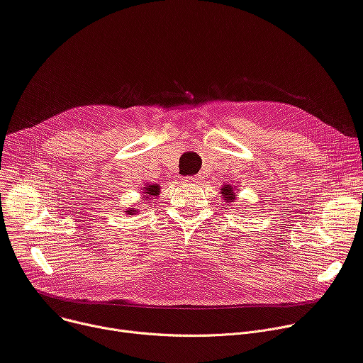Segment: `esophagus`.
<instances>
[{"label":"esophagus","mask_w":363,"mask_h":363,"mask_svg":"<svg viewBox=\"0 0 363 363\" xmlns=\"http://www.w3.org/2000/svg\"><path fill=\"white\" fill-rule=\"evenodd\" d=\"M185 181H186V182H191V184H196V182H200V181H201V178L196 175V177H189V178H186Z\"/></svg>","instance_id":"esophagus-1"}]
</instances>
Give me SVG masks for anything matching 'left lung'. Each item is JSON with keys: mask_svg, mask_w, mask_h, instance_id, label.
<instances>
[{"mask_svg": "<svg viewBox=\"0 0 363 363\" xmlns=\"http://www.w3.org/2000/svg\"><path fill=\"white\" fill-rule=\"evenodd\" d=\"M222 197L228 201V203H230V201H233L235 200V192H233V186H230V185H225L223 188H222Z\"/></svg>", "mask_w": 363, "mask_h": 363, "instance_id": "obj_1", "label": "left lung"}]
</instances>
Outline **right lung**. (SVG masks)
Instances as JSON below:
<instances>
[{
    "label": "right lung",
    "instance_id": "obj_1",
    "mask_svg": "<svg viewBox=\"0 0 363 363\" xmlns=\"http://www.w3.org/2000/svg\"><path fill=\"white\" fill-rule=\"evenodd\" d=\"M144 192H146V194L149 196V197H156V196H159L160 194V191H159V186L156 185V184H149L147 186H144ZM134 213V208H131V210H128L127 211V214H133Z\"/></svg>",
    "mask_w": 363,
    "mask_h": 363
}]
</instances>
